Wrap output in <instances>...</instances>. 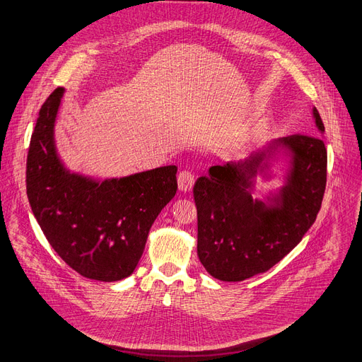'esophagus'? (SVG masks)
<instances>
[{"label": "esophagus", "instance_id": "1", "mask_svg": "<svg viewBox=\"0 0 362 362\" xmlns=\"http://www.w3.org/2000/svg\"><path fill=\"white\" fill-rule=\"evenodd\" d=\"M177 183H179V189L182 192H191L194 188V183H195V177L191 171H180L179 176H177Z\"/></svg>", "mask_w": 362, "mask_h": 362}]
</instances>
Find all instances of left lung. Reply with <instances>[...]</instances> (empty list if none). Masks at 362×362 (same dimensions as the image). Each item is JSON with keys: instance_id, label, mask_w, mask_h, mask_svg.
Instances as JSON below:
<instances>
[{"instance_id": "1", "label": "left lung", "mask_w": 362, "mask_h": 362, "mask_svg": "<svg viewBox=\"0 0 362 362\" xmlns=\"http://www.w3.org/2000/svg\"><path fill=\"white\" fill-rule=\"evenodd\" d=\"M320 136L325 127L312 109ZM286 163L284 185L262 200L251 192L256 177L272 178ZM327 185V149L315 136L279 137L242 160L213 165L194 186L197 253L210 276L242 282L269 272L296 247L316 221Z\"/></svg>"}]
</instances>
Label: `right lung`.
Returning a JSON list of instances; mask_svg holds the SVG:
<instances>
[{"mask_svg": "<svg viewBox=\"0 0 362 362\" xmlns=\"http://www.w3.org/2000/svg\"><path fill=\"white\" fill-rule=\"evenodd\" d=\"M64 88L38 113L26 159V194L50 246L83 277L117 282L132 274L152 225L177 191V167L95 179L70 171L55 144Z\"/></svg>", "mask_w": 362, "mask_h": 362, "instance_id": "add662e5", "label": "right lung"}]
</instances>
